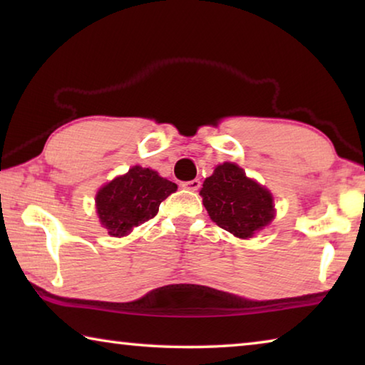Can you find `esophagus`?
<instances>
[{
    "mask_svg": "<svg viewBox=\"0 0 365 365\" xmlns=\"http://www.w3.org/2000/svg\"><path fill=\"white\" fill-rule=\"evenodd\" d=\"M200 187H201V180H200V178H195V180H190V182H185V183H183V188H185V190H190V191L200 190Z\"/></svg>",
    "mask_w": 365,
    "mask_h": 365,
    "instance_id": "esophagus-1",
    "label": "esophagus"
}]
</instances>
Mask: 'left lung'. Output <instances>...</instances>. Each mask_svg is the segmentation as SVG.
<instances>
[{
	"instance_id": "obj_1",
	"label": "left lung",
	"mask_w": 365,
	"mask_h": 365,
	"mask_svg": "<svg viewBox=\"0 0 365 365\" xmlns=\"http://www.w3.org/2000/svg\"><path fill=\"white\" fill-rule=\"evenodd\" d=\"M215 224L238 238H252L275 217L274 196L233 163L219 164L200 191Z\"/></svg>"
}]
</instances>
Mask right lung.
I'll return each mask as SVG.
<instances>
[{
    "mask_svg": "<svg viewBox=\"0 0 365 365\" xmlns=\"http://www.w3.org/2000/svg\"><path fill=\"white\" fill-rule=\"evenodd\" d=\"M175 190L177 185L156 170L133 165L98 191V217L110 237H127L135 227L153 219L160 202Z\"/></svg>",
    "mask_w": 365,
    "mask_h": 365,
    "instance_id": "obj_1",
    "label": "right lung"
}]
</instances>
